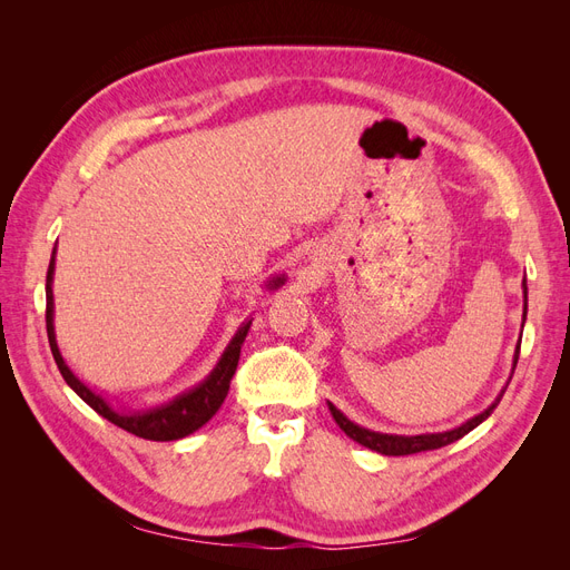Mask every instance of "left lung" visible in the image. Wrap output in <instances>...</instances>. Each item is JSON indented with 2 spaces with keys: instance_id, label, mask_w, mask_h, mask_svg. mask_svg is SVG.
<instances>
[{
  "instance_id": "obj_1",
  "label": "left lung",
  "mask_w": 570,
  "mask_h": 570,
  "mask_svg": "<svg viewBox=\"0 0 570 570\" xmlns=\"http://www.w3.org/2000/svg\"><path fill=\"white\" fill-rule=\"evenodd\" d=\"M523 295H525V304H523V321H525V314H528V285L523 281ZM519 354H521V340L519 344H515V354H513V368L515 364H519ZM507 390H502V394L497 396L494 404L488 406L482 413H478V416H473L471 421H465L463 425L454 428V430H446V433H428V435H385V433H373V430H366L361 428L356 423H352L347 416L340 409H335L333 404L331 406V413L335 423L347 433L354 442L368 446V450L377 452V454H385V456H406V454H419V452H430V450H440V446L444 444H452L456 440H461L463 435H469L473 428H478L482 421H485L490 413L497 409L499 400H502Z\"/></svg>"
}]
</instances>
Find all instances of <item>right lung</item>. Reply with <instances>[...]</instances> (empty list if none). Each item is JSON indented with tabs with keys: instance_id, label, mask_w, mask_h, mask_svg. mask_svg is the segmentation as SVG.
Returning <instances> with one entry per match:
<instances>
[{
	"instance_id": "1",
	"label": "right lung",
	"mask_w": 570,
	"mask_h": 570,
	"mask_svg": "<svg viewBox=\"0 0 570 570\" xmlns=\"http://www.w3.org/2000/svg\"><path fill=\"white\" fill-rule=\"evenodd\" d=\"M51 278H55V256H51L49 271H47V337H49L51 354H55V361H57V366L63 375V381L68 383V387H71L85 404H90L99 413V416H105L114 425L124 428V430H128V433L142 438V440L170 442V440H180V438H187L189 433H195V430H199L220 409L223 400H226V394L230 390V381H233L237 361H239V350H243V342L249 333L252 321H245L237 327V333L230 340L228 350L223 352L216 368L206 375L204 383L176 396L174 402L161 404L157 409L137 411V413H126V411L120 413L109 406L105 396L92 392L85 383H80L73 375V371L66 366V361L57 347V337H55V295H51ZM283 283H285V278H273L268 283V287H281Z\"/></svg>"
}]
</instances>
